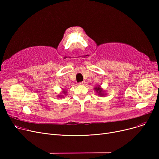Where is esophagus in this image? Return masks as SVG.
I'll return each instance as SVG.
<instances>
[{
    "label": "esophagus",
    "instance_id": "1",
    "mask_svg": "<svg viewBox=\"0 0 159 159\" xmlns=\"http://www.w3.org/2000/svg\"><path fill=\"white\" fill-rule=\"evenodd\" d=\"M85 83H86V82H85V81H82V82H79V85H84V84H85Z\"/></svg>",
    "mask_w": 159,
    "mask_h": 159
}]
</instances>
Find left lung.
<instances>
[{"instance_id":"1","label":"left lung","mask_w":159,"mask_h":159,"mask_svg":"<svg viewBox=\"0 0 159 159\" xmlns=\"http://www.w3.org/2000/svg\"><path fill=\"white\" fill-rule=\"evenodd\" d=\"M94 89L95 90L96 93H97L98 95L101 96V97H103V96L105 95V93H104L103 89L101 88V87L100 86H97V87H95V88H94Z\"/></svg>"}]
</instances>
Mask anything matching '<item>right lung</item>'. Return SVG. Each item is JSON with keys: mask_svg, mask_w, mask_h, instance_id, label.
<instances>
[{"mask_svg": "<svg viewBox=\"0 0 159 159\" xmlns=\"http://www.w3.org/2000/svg\"><path fill=\"white\" fill-rule=\"evenodd\" d=\"M62 93H63L64 94H65V95H66V93L67 92H66V91L65 90H64V91H62ZM59 97H63L62 95H59Z\"/></svg>", "mask_w": 159, "mask_h": 159, "instance_id": "add662e5", "label": "right lung"}]
</instances>
